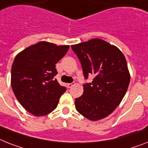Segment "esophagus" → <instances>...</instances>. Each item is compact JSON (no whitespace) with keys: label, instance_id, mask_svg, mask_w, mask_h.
<instances>
[{"label":"esophagus","instance_id":"esophagus-1","mask_svg":"<svg viewBox=\"0 0 148 148\" xmlns=\"http://www.w3.org/2000/svg\"><path fill=\"white\" fill-rule=\"evenodd\" d=\"M74 85H75V83H69V84L67 85V86L69 88H72Z\"/></svg>","mask_w":148,"mask_h":148}]
</instances>
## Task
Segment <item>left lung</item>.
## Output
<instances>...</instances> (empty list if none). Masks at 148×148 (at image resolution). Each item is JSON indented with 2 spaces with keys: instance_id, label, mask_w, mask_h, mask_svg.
<instances>
[{
  "instance_id": "obj_1",
  "label": "left lung",
  "mask_w": 148,
  "mask_h": 148,
  "mask_svg": "<svg viewBox=\"0 0 148 148\" xmlns=\"http://www.w3.org/2000/svg\"><path fill=\"white\" fill-rule=\"evenodd\" d=\"M85 79L93 81L83 85L84 92L75 99V109L91 121L102 119L119 106L130 82L127 62L122 51L102 39L93 38L73 45Z\"/></svg>"
}]
</instances>
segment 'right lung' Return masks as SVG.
<instances>
[{"label":"right lung","instance_id":"obj_1","mask_svg":"<svg viewBox=\"0 0 148 148\" xmlns=\"http://www.w3.org/2000/svg\"><path fill=\"white\" fill-rule=\"evenodd\" d=\"M69 48V45L40 41L16 56L11 86L20 104L33 115L41 116L54 110L66 90L54 79L57 74L55 65Z\"/></svg>","mask_w":148,"mask_h":148}]
</instances>
